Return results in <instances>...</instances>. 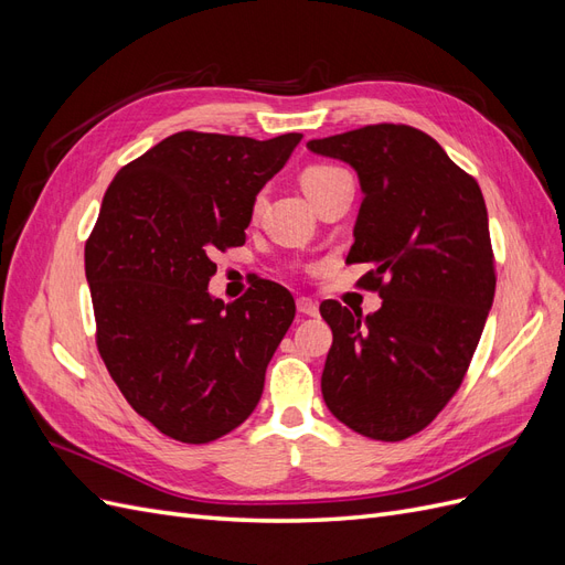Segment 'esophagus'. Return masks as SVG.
<instances>
[{
	"label": "esophagus",
	"instance_id": "esophagus-1",
	"mask_svg": "<svg viewBox=\"0 0 565 565\" xmlns=\"http://www.w3.org/2000/svg\"><path fill=\"white\" fill-rule=\"evenodd\" d=\"M297 311L301 313V316H311V318H316L320 311H318V301L316 299H311V297H299L297 299Z\"/></svg>",
	"mask_w": 565,
	"mask_h": 565
}]
</instances>
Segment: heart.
<instances>
[{
    "label": "heart",
    "instance_id": "obj_1",
    "mask_svg": "<svg viewBox=\"0 0 565 565\" xmlns=\"http://www.w3.org/2000/svg\"><path fill=\"white\" fill-rule=\"evenodd\" d=\"M347 174H349L347 169H341L337 164H311V167L303 169L301 185H303V191L309 193V198L316 202L334 181H339L341 177H347ZM259 207H262V198H256L254 200V212Z\"/></svg>",
    "mask_w": 565,
    "mask_h": 565
}]
</instances>
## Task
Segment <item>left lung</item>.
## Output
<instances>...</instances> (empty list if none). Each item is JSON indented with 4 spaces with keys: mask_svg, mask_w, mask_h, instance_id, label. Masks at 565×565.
I'll list each match as a JSON object with an SVG mask.
<instances>
[{
    "mask_svg": "<svg viewBox=\"0 0 565 565\" xmlns=\"http://www.w3.org/2000/svg\"><path fill=\"white\" fill-rule=\"evenodd\" d=\"M363 185L347 264H370L358 287L382 297L370 316L322 301L332 349L322 398L355 434L405 440L450 403L494 297L488 212L476 179L409 125H367L313 139Z\"/></svg>",
    "mask_w": 565,
    "mask_h": 565,
    "instance_id": "left-lung-1",
    "label": "left lung"
}]
</instances>
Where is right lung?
Masks as SVG:
<instances>
[{"label": "right lung", "mask_w": 565, "mask_h": 565, "mask_svg": "<svg viewBox=\"0 0 565 565\" xmlns=\"http://www.w3.org/2000/svg\"><path fill=\"white\" fill-rule=\"evenodd\" d=\"M301 141L177 131L125 164L84 245L96 347L127 403L158 431L210 443L262 398L295 299L262 280L212 299V256L245 245L252 204Z\"/></svg>", "instance_id": "obj_1"}]
</instances>
